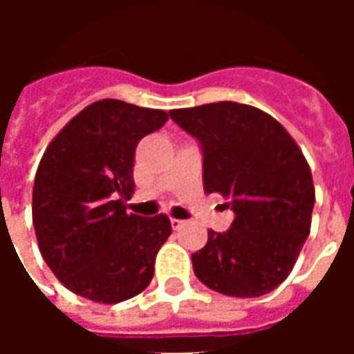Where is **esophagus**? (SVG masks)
Wrapping results in <instances>:
<instances>
[{
  "mask_svg": "<svg viewBox=\"0 0 354 354\" xmlns=\"http://www.w3.org/2000/svg\"><path fill=\"white\" fill-rule=\"evenodd\" d=\"M170 225H172V230H182L185 222L184 220H178V218H170Z\"/></svg>",
  "mask_w": 354,
  "mask_h": 354,
  "instance_id": "34e87169",
  "label": "esophagus"
}]
</instances>
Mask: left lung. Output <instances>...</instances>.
Returning a JSON list of instances; mask_svg holds the SVG:
<instances>
[{
  "instance_id": "1",
  "label": "left lung",
  "mask_w": 354,
  "mask_h": 354,
  "mask_svg": "<svg viewBox=\"0 0 354 354\" xmlns=\"http://www.w3.org/2000/svg\"><path fill=\"white\" fill-rule=\"evenodd\" d=\"M170 117L201 142L205 192L230 199L235 212L230 230H210L192 254L197 279L233 297L271 292L292 273L311 231L315 185L296 140L274 117L239 102Z\"/></svg>"
}]
</instances>
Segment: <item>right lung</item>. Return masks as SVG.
Segmentation results:
<instances>
[{
    "instance_id": "add662e5",
    "label": "right lung",
    "mask_w": 354,
    "mask_h": 354,
    "mask_svg": "<svg viewBox=\"0 0 354 354\" xmlns=\"http://www.w3.org/2000/svg\"><path fill=\"white\" fill-rule=\"evenodd\" d=\"M169 121L162 109L98 100L45 149L34 180L32 220L45 263L66 288L96 304L138 296L172 233L169 216L129 214L138 142Z\"/></svg>"
}]
</instances>
